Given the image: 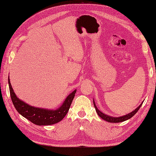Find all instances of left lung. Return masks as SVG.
<instances>
[{"label": "left lung", "instance_id": "left-lung-1", "mask_svg": "<svg viewBox=\"0 0 156 156\" xmlns=\"http://www.w3.org/2000/svg\"><path fill=\"white\" fill-rule=\"evenodd\" d=\"M144 101L141 102V103L140 105V106H138V107L133 110L132 112H129V113L127 114V115H125L123 116H120V117H112V116L110 115H106L103 112H102L100 110H98L97 105L95 104V102L94 100H93V103H94V108L96 109V111H97L98 115L100 117L101 119H103V120L109 122H123L125 121H127L128 119H131L132 117H133V115H135L136 114V112L138 111L139 109L140 108V107H141L142 104H143Z\"/></svg>", "mask_w": 156, "mask_h": 156}]
</instances>
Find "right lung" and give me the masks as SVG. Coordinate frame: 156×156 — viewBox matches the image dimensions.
<instances>
[{
    "label": "right lung",
    "mask_w": 156,
    "mask_h": 156,
    "mask_svg": "<svg viewBox=\"0 0 156 156\" xmlns=\"http://www.w3.org/2000/svg\"><path fill=\"white\" fill-rule=\"evenodd\" d=\"M10 94L16 110L23 117L37 125H50L62 121L67 114L74 98L76 89L68 95L62 104L56 109H49L31 106L19 99L15 94L8 78Z\"/></svg>",
    "instance_id": "add662e5"
}]
</instances>
